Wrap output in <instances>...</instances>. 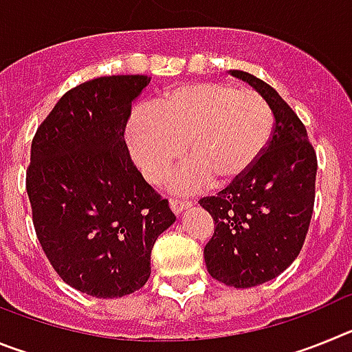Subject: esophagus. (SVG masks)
Masks as SVG:
<instances>
[{
    "label": "esophagus",
    "instance_id": "34e87169",
    "mask_svg": "<svg viewBox=\"0 0 352 352\" xmlns=\"http://www.w3.org/2000/svg\"><path fill=\"white\" fill-rule=\"evenodd\" d=\"M169 206H170V210H173L174 214H179V213H183V210L190 208V203H188V201H179V199H170Z\"/></svg>",
    "mask_w": 352,
    "mask_h": 352
}]
</instances>
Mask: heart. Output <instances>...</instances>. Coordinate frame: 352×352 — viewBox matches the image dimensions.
Instances as JSON below:
<instances>
[{
    "label": "heart",
    "instance_id": "obj_1",
    "mask_svg": "<svg viewBox=\"0 0 352 352\" xmlns=\"http://www.w3.org/2000/svg\"><path fill=\"white\" fill-rule=\"evenodd\" d=\"M275 118L256 91L222 82H186L167 89L155 109H141L126 126V144L148 182L158 183L183 155L173 174L174 192H195L245 178L268 149Z\"/></svg>",
    "mask_w": 352,
    "mask_h": 352
}]
</instances>
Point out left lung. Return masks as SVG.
<instances>
[{
  "mask_svg": "<svg viewBox=\"0 0 352 352\" xmlns=\"http://www.w3.org/2000/svg\"><path fill=\"white\" fill-rule=\"evenodd\" d=\"M229 74L250 84L275 118L272 141L256 167L199 201L214 222L204 247L208 273L245 289L273 280L300 254L314 211L317 157L301 120L270 84L243 70Z\"/></svg>",
  "mask_w": 352,
  "mask_h": 352,
  "instance_id": "left-lung-1",
  "label": "left lung"
}]
</instances>
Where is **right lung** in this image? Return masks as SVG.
I'll return each instance as SVG.
<instances>
[{
	"label": "right lung",
	"instance_id": "obj_1",
	"mask_svg": "<svg viewBox=\"0 0 352 352\" xmlns=\"http://www.w3.org/2000/svg\"><path fill=\"white\" fill-rule=\"evenodd\" d=\"M149 80L111 76L79 84L31 142L26 190L38 241L63 282L89 296L141 289L155 241L176 220L125 142L132 102Z\"/></svg>",
	"mask_w": 352,
	"mask_h": 352
}]
</instances>
